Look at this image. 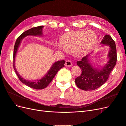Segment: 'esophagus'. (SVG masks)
<instances>
[{"instance_id":"esophagus-1","label":"esophagus","mask_w":126,"mask_h":126,"mask_svg":"<svg viewBox=\"0 0 126 126\" xmlns=\"http://www.w3.org/2000/svg\"><path fill=\"white\" fill-rule=\"evenodd\" d=\"M65 66L66 67H71L72 66V63L70 60H67L65 63Z\"/></svg>"}]
</instances>
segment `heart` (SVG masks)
<instances>
[{"instance_id": "obj_1", "label": "heart", "mask_w": 126, "mask_h": 126, "mask_svg": "<svg viewBox=\"0 0 126 126\" xmlns=\"http://www.w3.org/2000/svg\"><path fill=\"white\" fill-rule=\"evenodd\" d=\"M96 39V35L92 31L70 32L62 37L60 43L63 47L58 48L68 51L77 50L80 54H85L90 50Z\"/></svg>"}]
</instances>
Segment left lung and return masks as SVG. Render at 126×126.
<instances>
[{"label": "left lung", "mask_w": 126, "mask_h": 126, "mask_svg": "<svg viewBox=\"0 0 126 126\" xmlns=\"http://www.w3.org/2000/svg\"><path fill=\"white\" fill-rule=\"evenodd\" d=\"M101 47L107 46L109 51L107 63L100 68H95L90 60L92 53L87 55L77 62L81 69V74L75 79V83L79 88L83 90H93L101 86L107 80L109 75L117 62V50L115 42L111 36L105 35L101 43Z\"/></svg>", "instance_id": "8db88e82"}]
</instances>
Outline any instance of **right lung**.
Returning a JSON list of instances; mask_svg holds the SVG:
<instances>
[{
  "label": "right lung",
  "instance_id": "right-lung-1",
  "mask_svg": "<svg viewBox=\"0 0 126 126\" xmlns=\"http://www.w3.org/2000/svg\"><path fill=\"white\" fill-rule=\"evenodd\" d=\"M44 27V26H40L32 28L27 31L22 33L21 35L19 37L16 43L15 44L14 50V54H13V58H14V68L16 72V73L18 76V78L22 83H24L25 85L27 86L33 88L35 89H44L50 83L53 78H54L55 75L57 73V72L60 70L61 68L64 67V64L65 63L64 60H59L54 63L52 64L49 70L46 72L43 77L39 79L35 80H28L22 78L21 76L18 74V71L16 70V68L15 67V59L17 55V52L18 51L19 47L20 45L21 42L25 37L28 36H43V29Z\"/></svg>",
  "mask_w": 126,
  "mask_h": 126
}]
</instances>
